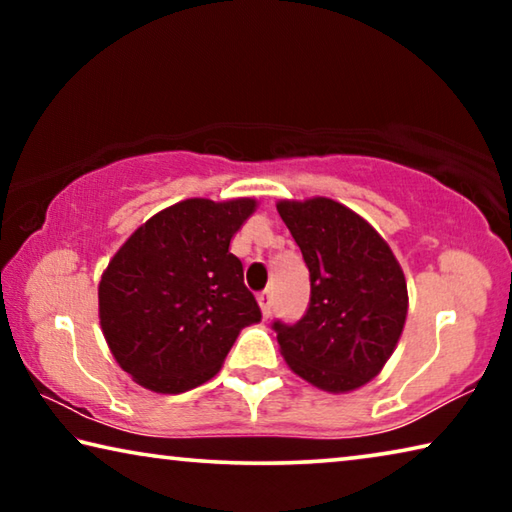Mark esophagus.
Wrapping results in <instances>:
<instances>
[{
    "label": "esophagus",
    "instance_id": "1",
    "mask_svg": "<svg viewBox=\"0 0 512 512\" xmlns=\"http://www.w3.org/2000/svg\"><path fill=\"white\" fill-rule=\"evenodd\" d=\"M257 302H259V309H262V316H264V318L271 316V309H273V296H271V291L257 293Z\"/></svg>",
    "mask_w": 512,
    "mask_h": 512
}]
</instances>
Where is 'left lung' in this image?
Listing matches in <instances>:
<instances>
[{"label": "left lung", "mask_w": 512, "mask_h": 512, "mask_svg": "<svg viewBox=\"0 0 512 512\" xmlns=\"http://www.w3.org/2000/svg\"><path fill=\"white\" fill-rule=\"evenodd\" d=\"M311 280L307 314L273 323L289 368L327 393L375 379L397 348L409 311L406 277L391 246L339 201L314 196L277 203Z\"/></svg>", "instance_id": "1"}]
</instances>
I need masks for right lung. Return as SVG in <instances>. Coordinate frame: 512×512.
<instances>
[{
  "label": "right lung",
  "mask_w": 512,
  "mask_h": 512,
  "mask_svg": "<svg viewBox=\"0 0 512 512\" xmlns=\"http://www.w3.org/2000/svg\"><path fill=\"white\" fill-rule=\"evenodd\" d=\"M255 198H187L153 214L101 275L99 323L112 357L153 393H185L221 370L262 320L230 241Z\"/></svg>",
  "instance_id": "right-lung-1"
}]
</instances>
